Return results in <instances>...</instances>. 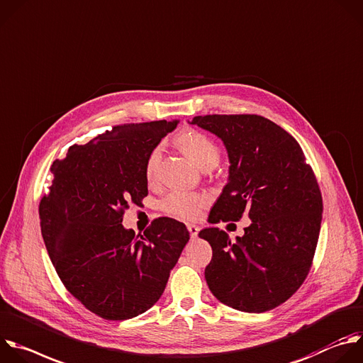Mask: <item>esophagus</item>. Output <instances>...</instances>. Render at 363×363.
<instances>
[{"mask_svg": "<svg viewBox=\"0 0 363 363\" xmlns=\"http://www.w3.org/2000/svg\"><path fill=\"white\" fill-rule=\"evenodd\" d=\"M187 230H189V233H190V236L194 239V238H197V235H199V228L196 226V225H187Z\"/></svg>", "mask_w": 363, "mask_h": 363, "instance_id": "1", "label": "esophagus"}]
</instances>
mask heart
Returning a JSON list of instances; mask_svg holds the SVG:
<instances>
[{
  "label": "heart",
  "mask_w": 363,
  "mask_h": 363,
  "mask_svg": "<svg viewBox=\"0 0 363 363\" xmlns=\"http://www.w3.org/2000/svg\"><path fill=\"white\" fill-rule=\"evenodd\" d=\"M177 147L201 170L213 169L220 159V150L217 144L204 133L197 130H184L176 137ZM162 159V149L156 146L149 153L144 163V176L149 183L155 182L159 172ZM207 204L206 196L189 191V190H173L160 200V208L173 217L182 220H196L200 216L203 207Z\"/></svg>",
  "instance_id": "1"
}]
</instances>
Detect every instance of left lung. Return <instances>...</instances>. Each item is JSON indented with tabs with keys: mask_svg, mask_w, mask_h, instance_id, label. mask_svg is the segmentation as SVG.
Wrapping results in <instances>:
<instances>
[{
	"mask_svg": "<svg viewBox=\"0 0 363 363\" xmlns=\"http://www.w3.org/2000/svg\"><path fill=\"white\" fill-rule=\"evenodd\" d=\"M191 124L220 137L230 160L208 222H239L245 214L252 220L235 243L219 228L199 233L213 250L204 269L210 292L242 312L274 309L312 267L323 210L316 176L299 143L262 116H196Z\"/></svg>",
	"mask_w": 363,
	"mask_h": 363,
	"instance_id": "obj_1",
	"label": "left lung"
}]
</instances>
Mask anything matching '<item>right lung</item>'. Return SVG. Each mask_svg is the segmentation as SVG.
Masks as SVG:
<instances>
[{"mask_svg": "<svg viewBox=\"0 0 363 363\" xmlns=\"http://www.w3.org/2000/svg\"><path fill=\"white\" fill-rule=\"evenodd\" d=\"M179 120L114 125L51 166L38 207L48 256L67 291L106 320L131 319L163 295L190 236L159 217L143 235L123 228L128 204L149 194L144 163Z\"/></svg>", "mask_w": 363, "mask_h": 363, "instance_id": "obj_1", "label": "right lung"}]
</instances>
